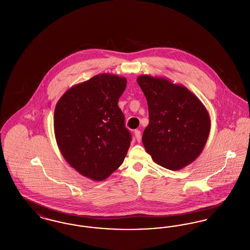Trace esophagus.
<instances>
[{
	"label": "esophagus",
	"mask_w": 250,
	"mask_h": 250,
	"mask_svg": "<svg viewBox=\"0 0 250 250\" xmlns=\"http://www.w3.org/2000/svg\"><path fill=\"white\" fill-rule=\"evenodd\" d=\"M134 134H135V138H136V140H137V142H141V140H142V136H141V131L140 130H135L134 132Z\"/></svg>",
	"instance_id": "esophagus-1"
}]
</instances>
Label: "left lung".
Returning <instances> with one entry per match:
<instances>
[{
	"instance_id": "8db88e82",
	"label": "left lung",
	"mask_w": 250,
	"mask_h": 250,
	"mask_svg": "<svg viewBox=\"0 0 250 250\" xmlns=\"http://www.w3.org/2000/svg\"><path fill=\"white\" fill-rule=\"evenodd\" d=\"M137 82L149 109V125L143 134L146 152L167 169L178 170L189 165L208 140V110L187 87L166 78L142 75Z\"/></svg>"
}]
</instances>
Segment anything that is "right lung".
<instances>
[{"label":"right lung","instance_id":"1","mask_svg":"<svg viewBox=\"0 0 250 250\" xmlns=\"http://www.w3.org/2000/svg\"><path fill=\"white\" fill-rule=\"evenodd\" d=\"M126 79L99 74L61 96L54 134L61 154L79 173L103 181L119 167L130 146V132L118 107Z\"/></svg>","mask_w":250,"mask_h":250}]
</instances>
